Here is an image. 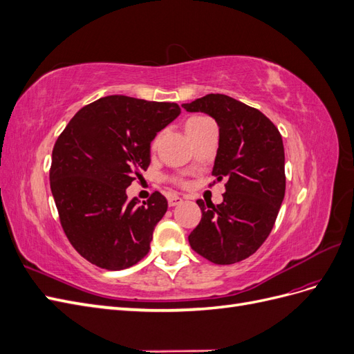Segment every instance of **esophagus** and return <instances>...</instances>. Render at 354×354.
<instances>
[{
  "mask_svg": "<svg viewBox=\"0 0 354 354\" xmlns=\"http://www.w3.org/2000/svg\"><path fill=\"white\" fill-rule=\"evenodd\" d=\"M181 202H183V198H180L177 195H169L168 196V205L169 207H176V205H178V203H181Z\"/></svg>",
  "mask_w": 354,
  "mask_h": 354,
  "instance_id": "esophagus-1",
  "label": "esophagus"
}]
</instances>
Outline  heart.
I'll return each instance as SVG.
<instances>
[{"label":"heart","mask_w":354,"mask_h":354,"mask_svg":"<svg viewBox=\"0 0 354 354\" xmlns=\"http://www.w3.org/2000/svg\"><path fill=\"white\" fill-rule=\"evenodd\" d=\"M208 122H211V120H208L207 116H201V115L190 116V118H187L186 122H185V130H186V133H187V136H189V134H192V133L198 131L199 128H202L203 125L208 124ZM158 142H159V134H156V136L153 137V140H152V143H151V147L155 149V147L158 146ZM173 181H174L176 185H178V186H185V185H186V181H185L183 178H180V177H174Z\"/></svg>","instance_id":"obj_1"}]
</instances>
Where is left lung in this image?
Here are the masks:
<instances>
[{"label":"left lung","instance_id":"obj_1","mask_svg":"<svg viewBox=\"0 0 354 354\" xmlns=\"http://www.w3.org/2000/svg\"><path fill=\"white\" fill-rule=\"evenodd\" d=\"M181 106L217 121L220 140L211 185L226 181L217 207L196 201L202 218L189 234V243L214 264L239 263L269 236L282 205L286 186L282 136L259 109L226 94H207Z\"/></svg>","mask_w":354,"mask_h":354}]
</instances>
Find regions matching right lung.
<instances>
[{
    "instance_id": "1",
    "label": "right lung",
    "mask_w": 354,
    "mask_h": 354,
    "mask_svg": "<svg viewBox=\"0 0 354 354\" xmlns=\"http://www.w3.org/2000/svg\"><path fill=\"white\" fill-rule=\"evenodd\" d=\"M180 106L108 95L80 109L53 147L50 187L75 250L106 270L131 267L151 250L168 202L153 192L143 205L125 189L151 164V142Z\"/></svg>"
}]
</instances>
